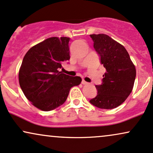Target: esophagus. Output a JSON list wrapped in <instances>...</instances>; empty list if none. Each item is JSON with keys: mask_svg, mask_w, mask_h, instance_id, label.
<instances>
[{"mask_svg": "<svg viewBox=\"0 0 153 153\" xmlns=\"http://www.w3.org/2000/svg\"><path fill=\"white\" fill-rule=\"evenodd\" d=\"M82 84H83V85H86V84H88V82H86V81H84V80H82Z\"/></svg>", "mask_w": 153, "mask_h": 153, "instance_id": "1", "label": "esophagus"}]
</instances>
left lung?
Segmentation results:
<instances>
[{"mask_svg": "<svg viewBox=\"0 0 153 153\" xmlns=\"http://www.w3.org/2000/svg\"><path fill=\"white\" fill-rule=\"evenodd\" d=\"M94 48L105 69L102 84L96 85L97 95L89 102L99 108L113 109L126 101L133 90L135 65L126 48L105 34L90 35Z\"/></svg>", "mask_w": 153, "mask_h": 153, "instance_id": "8db88e82", "label": "left lung"}]
</instances>
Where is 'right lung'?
<instances>
[{"label":"right lung","mask_w":153,"mask_h":153,"mask_svg":"<svg viewBox=\"0 0 153 153\" xmlns=\"http://www.w3.org/2000/svg\"><path fill=\"white\" fill-rule=\"evenodd\" d=\"M69 37H53L27 51L20 71L19 83L26 98L37 108L52 111L63 104L69 90L79 85V76H71L58 69L69 60Z\"/></svg>","instance_id":"add662e5"}]
</instances>
